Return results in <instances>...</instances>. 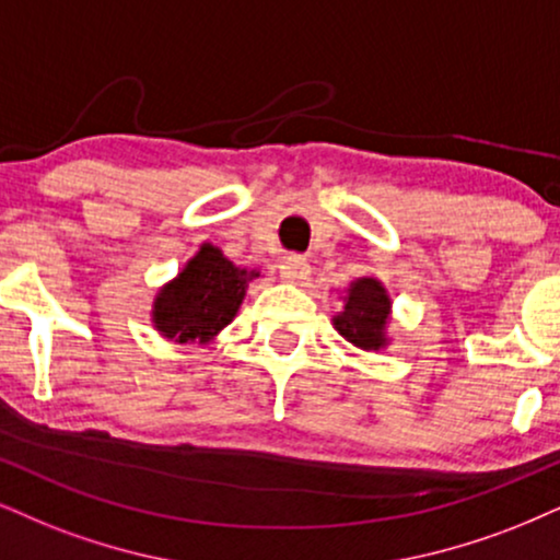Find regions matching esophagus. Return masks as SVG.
I'll return each mask as SVG.
<instances>
[{"label": "esophagus", "mask_w": 560, "mask_h": 560, "mask_svg": "<svg viewBox=\"0 0 560 560\" xmlns=\"http://www.w3.org/2000/svg\"><path fill=\"white\" fill-rule=\"evenodd\" d=\"M308 272H312V267H308V261L299 257V254H291V257L280 261V275L288 282H303L308 278Z\"/></svg>", "instance_id": "esophagus-1"}]
</instances>
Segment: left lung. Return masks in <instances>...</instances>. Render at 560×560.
Segmentation results:
<instances>
[{
    "mask_svg": "<svg viewBox=\"0 0 560 560\" xmlns=\"http://www.w3.org/2000/svg\"><path fill=\"white\" fill-rule=\"evenodd\" d=\"M342 308L332 316L335 329L345 340L361 350H386L392 342V295L378 278H358L345 288Z\"/></svg>",
    "mask_w": 560,
    "mask_h": 560,
    "instance_id": "8db88e82",
    "label": "left lung"
}]
</instances>
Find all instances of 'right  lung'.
I'll return each mask as SVG.
<instances>
[{"label":"right lung","mask_w":560,"mask_h":560,"mask_svg":"<svg viewBox=\"0 0 560 560\" xmlns=\"http://www.w3.org/2000/svg\"><path fill=\"white\" fill-rule=\"evenodd\" d=\"M257 278L259 269L233 265L218 246L202 244L174 280L158 288L150 322L168 342H212L236 319L248 282Z\"/></svg>","instance_id":"1"}]
</instances>
